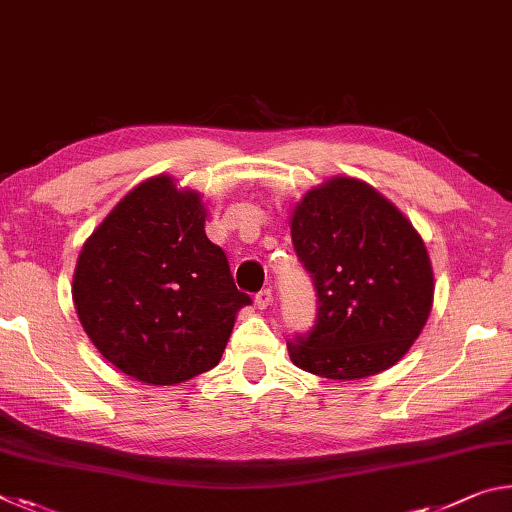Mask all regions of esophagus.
I'll use <instances>...</instances> for the list:
<instances>
[{
    "label": "esophagus",
    "mask_w": 512,
    "mask_h": 512,
    "mask_svg": "<svg viewBox=\"0 0 512 512\" xmlns=\"http://www.w3.org/2000/svg\"><path fill=\"white\" fill-rule=\"evenodd\" d=\"M271 302H273V291L271 289H262V291L255 293V305L259 309H266L268 305H271Z\"/></svg>",
    "instance_id": "1"
}]
</instances>
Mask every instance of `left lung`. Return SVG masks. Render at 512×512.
I'll use <instances>...</instances> for the list:
<instances>
[{
    "label": "left lung",
    "mask_w": 512,
    "mask_h": 512,
    "mask_svg": "<svg viewBox=\"0 0 512 512\" xmlns=\"http://www.w3.org/2000/svg\"><path fill=\"white\" fill-rule=\"evenodd\" d=\"M291 241L314 282V327L287 341L298 368L363 379L400 361L427 323L433 273L427 248L397 207L354 178L311 189Z\"/></svg>",
    "instance_id": "1"
}]
</instances>
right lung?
I'll list each match as a JSON object with an SVG mask.
<instances>
[{
	"instance_id": "right-lung-1",
	"label": "right lung",
	"mask_w": 512,
	"mask_h": 512,
	"mask_svg": "<svg viewBox=\"0 0 512 512\" xmlns=\"http://www.w3.org/2000/svg\"><path fill=\"white\" fill-rule=\"evenodd\" d=\"M72 296L103 357L158 386L212 370L237 311L253 302L207 239L201 198L167 176L135 187L92 232Z\"/></svg>"
}]
</instances>
